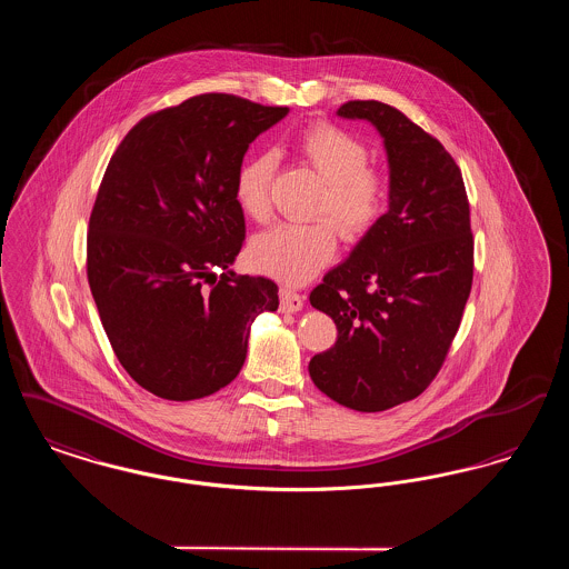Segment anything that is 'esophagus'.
<instances>
[{
    "instance_id": "34e87169",
    "label": "esophagus",
    "mask_w": 569,
    "mask_h": 569,
    "mask_svg": "<svg viewBox=\"0 0 569 569\" xmlns=\"http://www.w3.org/2000/svg\"><path fill=\"white\" fill-rule=\"evenodd\" d=\"M279 309L286 313H295L298 309H302V297L290 290V288H281L279 292Z\"/></svg>"
}]
</instances>
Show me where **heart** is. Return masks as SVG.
Masks as SVG:
<instances>
[{
	"label": "heart",
	"mask_w": 569,
	"mask_h": 569,
	"mask_svg": "<svg viewBox=\"0 0 569 569\" xmlns=\"http://www.w3.org/2000/svg\"><path fill=\"white\" fill-rule=\"evenodd\" d=\"M292 147L326 181L313 216L332 218L348 241L373 232L388 213L392 183L383 168L369 162V147L341 126L316 121L302 128ZM274 158L269 151L244 158L234 196L244 216L253 221L271 217ZM332 222V223H333ZM331 223V224H332ZM327 219L309 223H281L251 244L253 264L283 283H305L325 269L337 251V231Z\"/></svg>",
	"instance_id": "heart-1"
}]
</instances>
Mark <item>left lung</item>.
Instances as JSON below:
<instances>
[{
	"mask_svg": "<svg viewBox=\"0 0 569 569\" xmlns=\"http://www.w3.org/2000/svg\"><path fill=\"white\" fill-rule=\"evenodd\" d=\"M378 128L390 163V209L309 300L337 341L309 362L313 383L356 411L422 395L457 337L473 281V234L460 168L401 110L350 100L337 110Z\"/></svg>",
	"mask_w": 569,
	"mask_h": 569,
	"instance_id": "1",
	"label": "left lung"
}]
</instances>
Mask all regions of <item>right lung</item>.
<instances>
[{"label":"right lung","instance_id":"add662e5","mask_svg":"<svg viewBox=\"0 0 569 569\" xmlns=\"http://www.w3.org/2000/svg\"><path fill=\"white\" fill-rule=\"evenodd\" d=\"M286 114L202 93L142 117L110 158L89 217L87 279L112 352L156 397L193 401L228 386L251 322L279 307L271 279L228 264L244 241L234 196L244 151Z\"/></svg>","mask_w":569,"mask_h":569}]
</instances>
